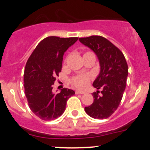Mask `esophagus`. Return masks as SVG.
Returning a JSON list of instances; mask_svg holds the SVG:
<instances>
[{"label":"esophagus","mask_w":150,"mask_h":150,"mask_svg":"<svg viewBox=\"0 0 150 150\" xmlns=\"http://www.w3.org/2000/svg\"><path fill=\"white\" fill-rule=\"evenodd\" d=\"M75 93H76V94H84L85 92L81 91H79V90H76L75 91Z\"/></svg>","instance_id":"obj_1"}]
</instances>
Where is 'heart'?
<instances>
[{
    "mask_svg": "<svg viewBox=\"0 0 150 150\" xmlns=\"http://www.w3.org/2000/svg\"><path fill=\"white\" fill-rule=\"evenodd\" d=\"M91 78L92 77L91 75H77V76L73 77L71 79V83L74 86H75L78 88L83 89L87 87Z\"/></svg>",
    "mask_w": 150,
    "mask_h": 150,
    "instance_id": "obj_1",
    "label": "heart"
}]
</instances>
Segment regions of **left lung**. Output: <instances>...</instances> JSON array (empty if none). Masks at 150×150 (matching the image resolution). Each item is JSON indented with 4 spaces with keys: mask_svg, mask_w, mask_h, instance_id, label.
Listing matches in <instances>:
<instances>
[{
    "mask_svg": "<svg viewBox=\"0 0 150 150\" xmlns=\"http://www.w3.org/2000/svg\"><path fill=\"white\" fill-rule=\"evenodd\" d=\"M80 42L91 49L97 57L100 72L93 83L96 89L93 93V102L85 107L90 117L106 119L118 107L126 86L128 67L123 54L105 38L92 35L79 38Z\"/></svg>",
    "mask_w": 150,
    "mask_h": 150,
    "instance_id": "obj_1",
    "label": "left lung"
}]
</instances>
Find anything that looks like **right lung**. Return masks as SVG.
Instances as JSON below:
<instances>
[{"label": "right lung", "instance_id": "right-lung-1", "mask_svg": "<svg viewBox=\"0 0 150 150\" xmlns=\"http://www.w3.org/2000/svg\"><path fill=\"white\" fill-rule=\"evenodd\" d=\"M78 38L50 36L38 43L27 62L24 73L25 93L29 107L43 120L60 117L65 110L67 101L75 91L64 88L54 93L53 84L61 72L63 56Z\"/></svg>", "mask_w": 150, "mask_h": 150}]
</instances>
